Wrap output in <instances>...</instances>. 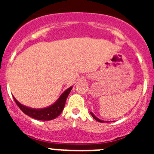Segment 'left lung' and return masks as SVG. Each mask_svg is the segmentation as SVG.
<instances>
[{"label":"left lung","instance_id":"left-lung-1","mask_svg":"<svg viewBox=\"0 0 154 154\" xmlns=\"http://www.w3.org/2000/svg\"><path fill=\"white\" fill-rule=\"evenodd\" d=\"M90 114H91V116H92V117L94 118V119H95L96 121H97V122H101V123H103V122H105L104 121H103V120H100V119H99L98 118H97V117H96V116H94V115L93 114L92 112H90Z\"/></svg>","mask_w":154,"mask_h":154}]
</instances>
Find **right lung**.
Instances as JSON below:
<instances>
[{"label": "right lung", "mask_w": 154, "mask_h": 154, "mask_svg": "<svg viewBox=\"0 0 154 154\" xmlns=\"http://www.w3.org/2000/svg\"><path fill=\"white\" fill-rule=\"evenodd\" d=\"M72 88L73 86H71L67 88L60 96L58 100L55 103L51 104V106L42 109L30 108V107L24 106V105L21 104L20 102H18L14 96H12V97H13L14 100L15 101L16 104L21 109V111L24 113H25L27 116L32 118V119H37V120L50 121L56 119V118L58 117L61 114L63 109H64L65 104H66V99H67L69 93L71 92Z\"/></svg>", "instance_id": "1"}]
</instances>
